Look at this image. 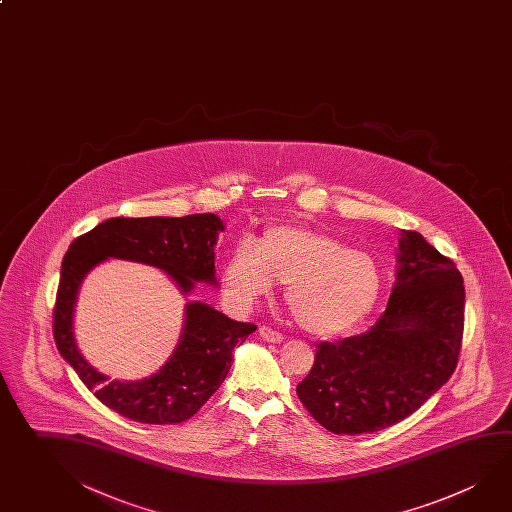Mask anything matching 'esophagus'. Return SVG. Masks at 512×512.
<instances>
[{"label": "esophagus", "instance_id": "34e87169", "mask_svg": "<svg viewBox=\"0 0 512 512\" xmlns=\"http://www.w3.org/2000/svg\"><path fill=\"white\" fill-rule=\"evenodd\" d=\"M259 336L262 340L269 341V343H282L284 341L282 332L273 331L269 327H260Z\"/></svg>", "mask_w": 512, "mask_h": 512}]
</instances>
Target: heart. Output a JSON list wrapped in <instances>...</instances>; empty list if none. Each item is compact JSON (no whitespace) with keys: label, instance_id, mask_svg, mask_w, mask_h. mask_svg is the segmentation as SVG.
<instances>
[{"label":"heart","instance_id":"b5f03b06","mask_svg":"<svg viewBox=\"0 0 512 512\" xmlns=\"http://www.w3.org/2000/svg\"><path fill=\"white\" fill-rule=\"evenodd\" d=\"M273 282L296 323L314 336H338L363 322L383 291L376 257L354 250L338 237L304 226H271L253 246H235L223 269L230 302L252 305Z\"/></svg>","mask_w":512,"mask_h":512}]
</instances>
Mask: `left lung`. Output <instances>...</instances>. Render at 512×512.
<instances>
[{
	"instance_id": "8db88e82",
	"label": "left lung",
	"mask_w": 512,
	"mask_h": 512,
	"mask_svg": "<svg viewBox=\"0 0 512 512\" xmlns=\"http://www.w3.org/2000/svg\"><path fill=\"white\" fill-rule=\"evenodd\" d=\"M397 280L367 332L322 341L296 386L307 412L336 435L385 430L448 381L464 332V280L419 232L401 230Z\"/></svg>"
}]
</instances>
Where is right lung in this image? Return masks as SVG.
Masks as SVG:
<instances>
[{
  "label": "right lung",
  "instance_id": "add662e5",
  "mask_svg": "<svg viewBox=\"0 0 512 512\" xmlns=\"http://www.w3.org/2000/svg\"><path fill=\"white\" fill-rule=\"evenodd\" d=\"M216 214L185 217H113L77 237L64 255L54 307L57 349L100 403L131 421L178 424L207 403L232 367V352L257 327L235 322L212 305L189 302L180 343L156 374L140 381H109L84 359L73 336V311L82 280L106 259L162 269L189 295L196 282L217 286Z\"/></svg>",
  "mask_w": 512,
  "mask_h": 512
}]
</instances>
